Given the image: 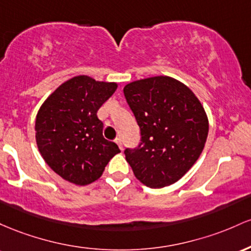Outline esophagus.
<instances>
[{
  "label": "esophagus",
  "instance_id": "esophagus-1",
  "mask_svg": "<svg viewBox=\"0 0 251 251\" xmlns=\"http://www.w3.org/2000/svg\"><path fill=\"white\" fill-rule=\"evenodd\" d=\"M115 142L117 143L118 147H120V149H123V140H122V137H117V139L115 140Z\"/></svg>",
  "mask_w": 251,
  "mask_h": 251
}]
</instances>
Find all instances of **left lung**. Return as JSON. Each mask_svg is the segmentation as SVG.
I'll list each match as a JSON object with an SVG mask.
<instances>
[{
    "instance_id": "left-lung-1",
    "label": "left lung",
    "mask_w": 251,
    "mask_h": 251,
    "mask_svg": "<svg viewBox=\"0 0 251 251\" xmlns=\"http://www.w3.org/2000/svg\"><path fill=\"white\" fill-rule=\"evenodd\" d=\"M140 126L141 142L126 160L146 186L161 188L186 174L201 156L209 121L196 95L167 75L146 78L123 89Z\"/></svg>"
}]
</instances>
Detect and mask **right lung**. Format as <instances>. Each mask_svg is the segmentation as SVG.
Wrapping results in <instances>:
<instances>
[{
  "instance_id": "obj_1",
  "label": "right lung",
  "mask_w": 251,
  "mask_h": 251,
  "mask_svg": "<svg viewBox=\"0 0 251 251\" xmlns=\"http://www.w3.org/2000/svg\"><path fill=\"white\" fill-rule=\"evenodd\" d=\"M116 83L78 75L65 81L45 100L36 115L39 151L61 178L88 185L102 176L120 148L104 139L97 111L116 91Z\"/></svg>"
}]
</instances>
